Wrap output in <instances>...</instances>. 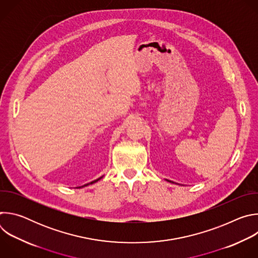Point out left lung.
<instances>
[{"label": "left lung", "mask_w": 258, "mask_h": 258, "mask_svg": "<svg viewBox=\"0 0 258 258\" xmlns=\"http://www.w3.org/2000/svg\"><path fill=\"white\" fill-rule=\"evenodd\" d=\"M167 181H170V180H167ZM171 182H173V181H171Z\"/></svg>", "instance_id": "1"}]
</instances>
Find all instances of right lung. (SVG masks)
Here are the masks:
<instances>
[{
  "mask_svg": "<svg viewBox=\"0 0 258 258\" xmlns=\"http://www.w3.org/2000/svg\"><path fill=\"white\" fill-rule=\"evenodd\" d=\"M102 178V176L101 177H99V178H97V179H95V180H93V181H91V182H89V183H86V185H84V186H82V187H86V186H88V185H92V183H94V182H96V181H98L99 179H101ZM82 187H79V188H82Z\"/></svg>",
  "mask_w": 258,
  "mask_h": 258,
  "instance_id": "obj_1",
  "label": "right lung"
}]
</instances>
